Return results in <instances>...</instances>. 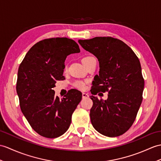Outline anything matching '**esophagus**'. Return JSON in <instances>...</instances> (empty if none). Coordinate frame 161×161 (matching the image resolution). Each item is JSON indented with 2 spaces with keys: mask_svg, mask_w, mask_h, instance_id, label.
Listing matches in <instances>:
<instances>
[{
  "mask_svg": "<svg viewBox=\"0 0 161 161\" xmlns=\"http://www.w3.org/2000/svg\"><path fill=\"white\" fill-rule=\"evenodd\" d=\"M88 97H89V95L87 94V93H85V92L82 93V98L86 99V98H88Z\"/></svg>",
  "mask_w": 161,
  "mask_h": 161,
  "instance_id": "1",
  "label": "esophagus"
}]
</instances>
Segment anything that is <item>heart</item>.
Instances as JSON below:
<instances>
[{"mask_svg": "<svg viewBox=\"0 0 161 161\" xmlns=\"http://www.w3.org/2000/svg\"><path fill=\"white\" fill-rule=\"evenodd\" d=\"M88 58L90 57H85L83 59H82V61L84 60V59H87ZM74 86L76 87L77 88H79L80 90H84L86 88V82L83 81H75L74 82Z\"/></svg>", "mask_w": 161, "mask_h": 161, "instance_id": "1", "label": "heart"}]
</instances>
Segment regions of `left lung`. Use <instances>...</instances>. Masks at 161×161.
<instances>
[{
  "label": "left lung",
  "instance_id": "obj_1",
  "mask_svg": "<svg viewBox=\"0 0 161 161\" xmlns=\"http://www.w3.org/2000/svg\"><path fill=\"white\" fill-rule=\"evenodd\" d=\"M78 42L99 63V74L94 78L91 93L108 92L106 100L91 96L92 125L104 136H120L133 124L143 100L144 80L139 59L125 43L112 37Z\"/></svg>",
  "mask_w": 161,
  "mask_h": 161
}]
</instances>
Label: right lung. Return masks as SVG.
Wrapping results in <instances>:
<instances>
[{
  "instance_id": "1",
  "label": "right lung",
  "mask_w": 161,
  "mask_h": 161,
  "mask_svg": "<svg viewBox=\"0 0 161 161\" xmlns=\"http://www.w3.org/2000/svg\"><path fill=\"white\" fill-rule=\"evenodd\" d=\"M79 45L67 38L41 40L26 54L18 71L16 91L22 113L40 135L53 139L64 134L81 100L73 89L59 99L53 88L63 76L67 56L80 53Z\"/></svg>"
}]
</instances>
